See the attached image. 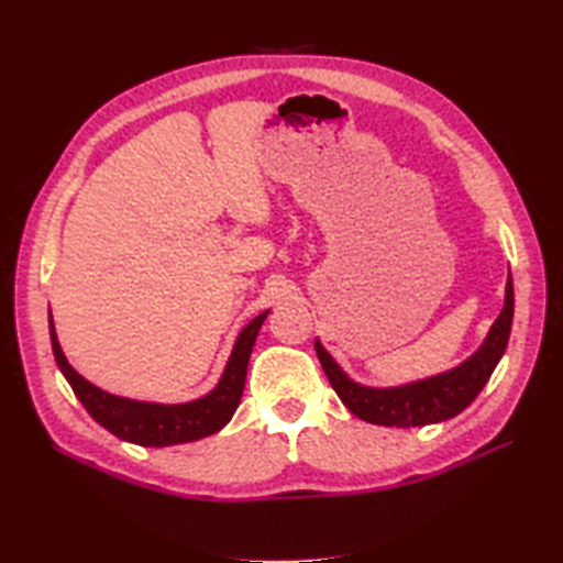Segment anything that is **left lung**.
Here are the masks:
<instances>
[{
  "label": "left lung",
  "instance_id": "8db88e82",
  "mask_svg": "<svg viewBox=\"0 0 563 563\" xmlns=\"http://www.w3.org/2000/svg\"><path fill=\"white\" fill-rule=\"evenodd\" d=\"M512 278L508 275L506 283V305L504 312L494 321L482 349L457 367L440 373L435 377H426L418 382H409L401 387H365L357 385L349 375L343 373L339 363L327 353L324 345L314 341V351L319 363L336 389L341 401L349 406V411L367 423L389 426V428H411V426H428L440 423L448 418L462 413L470 406L484 385L492 377L494 367L506 353L510 327H512Z\"/></svg>",
  "mask_w": 563,
  "mask_h": 563
}]
</instances>
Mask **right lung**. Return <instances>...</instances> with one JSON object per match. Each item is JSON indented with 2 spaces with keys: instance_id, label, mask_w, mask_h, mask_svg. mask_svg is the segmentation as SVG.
I'll use <instances>...</instances> for the list:
<instances>
[{
  "instance_id": "obj_1",
  "label": "right lung",
  "mask_w": 563,
  "mask_h": 563,
  "mask_svg": "<svg viewBox=\"0 0 563 563\" xmlns=\"http://www.w3.org/2000/svg\"><path fill=\"white\" fill-rule=\"evenodd\" d=\"M266 317H268V309L266 312H261L256 319H251L242 329V333H239L218 387H214L210 394H206V397H200L196 401H186V404L135 401V399L115 397V394H109L99 389L97 385H91L89 379H84L77 369L67 363L63 349H59L53 314H51V343H53L57 367L63 369L71 391L77 394V399L84 404V409L89 411L93 421L101 423L106 430H111L115 438L135 442V445L166 448V445H178V442H194L206 435H212L230 423L239 401H242L249 355H251V349H254L258 329Z\"/></svg>"
}]
</instances>
